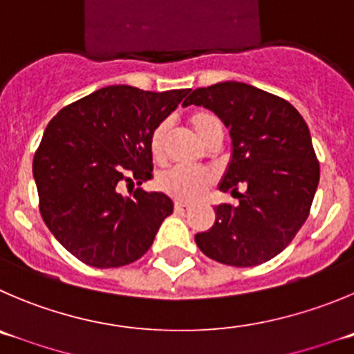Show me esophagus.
Instances as JSON below:
<instances>
[{
	"label": "esophagus",
	"instance_id": "1",
	"mask_svg": "<svg viewBox=\"0 0 354 354\" xmlns=\"http://www.w3.org/2000/svg\"><path fill=\"white\" fill-rule=\"evenodd\" d=\"M187 209H188V204L174 203V211H176V213H183V211H187Z\"/></svg>",
	"mask_w": 354,
	"mask_h": 354
}]
</instances>
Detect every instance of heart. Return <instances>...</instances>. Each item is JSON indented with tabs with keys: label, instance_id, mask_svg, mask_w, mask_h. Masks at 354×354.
<instances>
[{
	"label": "heart",
	"instance_id": "obj_1",
	"mask_svg": "<svg viewBox=\"0 0 354 354\" xmlns=\"http://www.w3.org/2000/svg\"><path fill=\"white\" fill-rule=\"evenodd\" d=\"M190 125L201 141H206L213 129L222 125L220 118L211 111H196L190 117ZM167 122H162L151 131L150 134V150L155 158H160L164 155L167 136ZM162 192L174 197L178 201H196L206 192V188L211 185V174L203 169H190V167L174 166L171 169L164 171L157 180Z\"/></svg>",
	"mask_w": 354,
	"mask_h": 354
}]
</instances>
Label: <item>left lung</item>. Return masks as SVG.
<instances>
[{
    "instance_id": "obj_1",
    "label": "left lung",
    "mask_w": 354,
    "mask_h": 354,
    "mask_svg": "<svg viewBox=\"0 0 354 354\" xmlns=\"http://www.w3.org/2000/svg\"><path fill=\"white\" fill-rule=\"evenodd\" d=\"M190 104L229 129L232 153L218 188L239 199L214 206V225L197 234V246L225 266H260L279 255L309 216L319 183L309 127L288 101L241 82L196 88L183 102Z\"/></svg>"
}]
</instances>
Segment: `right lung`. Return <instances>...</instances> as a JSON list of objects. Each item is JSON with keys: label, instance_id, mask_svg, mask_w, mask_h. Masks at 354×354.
I'll list each match as a JSON object with an SVG mask.
<instances>
[{"label": "right lung", "instance_id": "right-lung-1", "mask_svg": "<svg viewBox=\"0 0 354 354\" xmlns=\"http://www.w3.org/2000/svg\"><path fill=\"white\" fill-rule=\"evenodd\" d=\"M188 88H99L62 108L43 132L32 176L43 222L55 239L97 269L136 262L153 244L173 201L162 192L124 197L118 187L151 180L150 134Z\"/></svg>", "mask_w": 354, "mask_h": 354}]
</instances>
